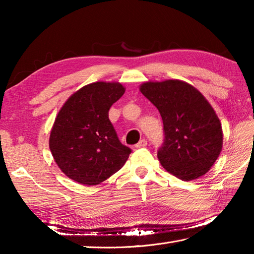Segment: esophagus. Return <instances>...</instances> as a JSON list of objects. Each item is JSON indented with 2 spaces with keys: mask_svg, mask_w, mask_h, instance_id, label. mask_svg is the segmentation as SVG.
Wrapping results in <instances>:
<instances>
[{
  "mask_svg": "<svg viewBox=\"0 0 254 254\" xmlns=\"http://www.w3.org/2000/svg\"><path fill=\"white\" fill-rule=\"evenodd\" d=\"M147 145V141L145 138H143V139H141V141H139L136 145H135V147H137V148H139V147H145Z\"/></svg>",
  "mask_w": 254,
  "mask_h": 254,
  "instance_id": "obj_1",
  "label": "esophagus"
}]
</instances>
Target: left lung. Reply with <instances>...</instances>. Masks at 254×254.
<instances>
[{"label": "left lung", "instance_id": "8db88e82", "mask_svg": "<svg viewBox=\"0 0 254 254\" xmlns=\"http://www.w3.org/2000/svg\"><path fill=\"white\" fill-rule=\"evenodd\" d=\"M139 90L163 119L165 137L157 156L164 168L185 181L206 174L223 147L222 124L209 102L178 79L147 82Z\"/></svg>", "mask_w": 254, "mask_h": 254}]
</instances>
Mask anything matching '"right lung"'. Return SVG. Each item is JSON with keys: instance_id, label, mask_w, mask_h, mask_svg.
Here are the masks:
<instances>
[{"instance_id": "add662e5", "label": "right lung", "mask_w": 254, "mask_h": 254, "mask_svg": "<svg viewBox=\"0 0 254 254\" xmlns=\"http://www.w3.org/2000/svg\"><path fill=\"white\" fill-rule=\"evenodd\" d=\"M120 83L84 86L59 111L50 134L53 158L69 179L96 186L120 170L132 153L109 120V109L124 94Z\"/></svg>"}]
</instances>
